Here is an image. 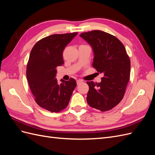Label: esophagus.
I'll return each instance as SVG.
<instances>
[{"mask_svg":"<svg viewBox=\"0 0 155 155\" xmlns=\"http://www.w3.org/2000/svg\"><path fill=\"white\" fill-rule=\"evenodd\" d=\"M76 82H77V85H79V84H80L81 83H82L83 81L81 80V79H78V80L76 81Z\"/></svg>","mask_w":155,"mask_h":155,"instance_id":"obj_1","label":"esophagus"}]
</instances>
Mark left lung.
Listing matches in <instances>:
<instances>
[{"mask_svg":"<svg viewBox=\"0 0 155 155\" xmlns=\"http://www.w3.org/2000/svg\"><path fill=\"white\" fill-rule=\"evenodd\" d=\"M81 37L94 53L92 66L104 74L100 83L87 81V101L91 107L107 111L123 99L129 81L130 62L125 46L116 37L100 30L84 32Z\"/></svg>","mask_w":155,"mask_h":155,"instance_id":"1","label":"left lung"}]
</instances>
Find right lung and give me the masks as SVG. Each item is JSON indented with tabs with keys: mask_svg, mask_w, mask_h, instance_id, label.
<instances>
[{
	"mask_svg": "<svg viewBox=\"0 0 155 155\" xmlns=\"http://www.w3.org/2000/svg\"><path fill=\"white\" fill-rule=\"evenodd\" d=\"M77 32L54 34L39 41L33 47L27 64L26 77L35 101L41 107L51 112H58L66 108L76 81L55 78L56 68L64 63L63 51Z\"/></svg>",
	"mask_w": 155,
	"mask_h": 155,
	"instance_id": "add662e5",
	"label": "right lung"
}]
</instances>
